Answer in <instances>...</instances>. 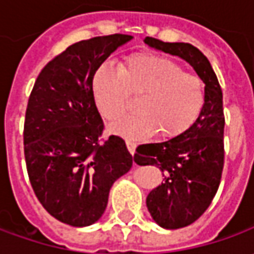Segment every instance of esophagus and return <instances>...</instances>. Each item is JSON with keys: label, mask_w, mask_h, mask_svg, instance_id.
I'll return each mask as SVG.
<instances>
[{"label": "esophagus", "mask_w": 254, "mask_h": 254, "mask_svg": "<svg viewBox=\"0 0 254 254\" xmlns=\"http://www.w3.org/2000/svg\"><path fill=\"white\" fill-rule=\"evenodd\" d=\"M126 145H127V149H128V152H130L131 155H134L135 148H137V144H135L134 141H131V139H126Z\"/></svg>", "instance_id": "obj_1"}]
</instances>
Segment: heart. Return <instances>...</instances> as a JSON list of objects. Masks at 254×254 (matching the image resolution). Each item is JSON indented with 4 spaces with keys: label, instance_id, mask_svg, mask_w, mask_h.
<instances>
[{
    "label": "heart",
    "instance_id": "1",
    "mask_svg": "<svg viewBox=\"0 0 254 254\" xmlns=\"http://www.w3.org/2000/svg\"><path fill=\"white\" fill-rule=\"evenodd\" d=\"M92 97L99 113L115 122L128 109L130 97L139 98L135 115L122 119L110 131L142 139L159 131L164 139L183 135L203 110L202 78L169 58L138 54L123 61L119 70L102 64L92 78Z\"/></svg>",
    "mask_w": 254,
    "mask_h": 254
}]
</instances>
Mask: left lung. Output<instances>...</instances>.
<instances>
[{
    "mask_svg": "<svg viewBox=\"0 0 254 254\" xmlns=\"http://www.w3.org/2000/svg\"><path fill=\"white\" fill-rule=\"evenodd\" d=\"M156 51L181 58L204 83L206 101L190 130L173 139L139 145L134 162L152 164L163 173V183L150 190L146 207L153 221L166 230L190 225L210 206L221 180L224 164L223 92L210 62L188 43H163L145 37Z\"/></svg>",
    "mask_w": 254,
    "mask_h": 254,
    "instance_id": "8db88e82",
    "label": "left lung"
}]
</instances>
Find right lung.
I'll return each instance as SVG.
<instances>
[{
    "label": "right lung",
    "mask_w": 254,
    "mask_h": 254,
    "mask_svg": "<svg viewBox=\"0 0 254 254\" xmlns=\"http://www.w3.org/2000/svg\"><path fill=\"white\" fill-rule=\"evenodd\" d=\"M132 36L94 37L67 47L38 74L24 120V157L36 196L52 217L88 227L102 217L109 190L130 170L126 142L99 137L104 122L92 97L99 66Z\"/></svg>",
    "instance_id": "right-lung-1"
}]
</instances>
